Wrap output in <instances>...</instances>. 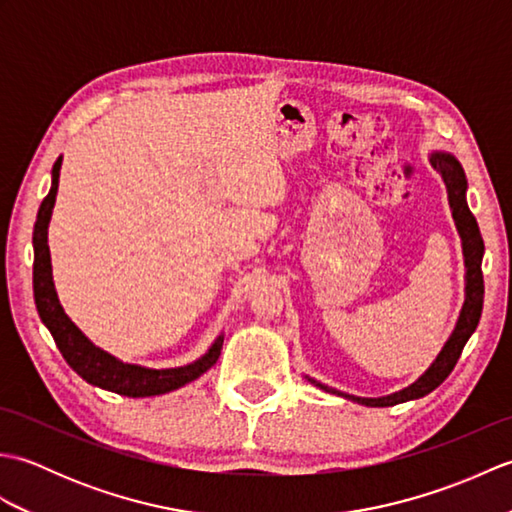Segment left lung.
Listing matches in <instances>:
<instances>
[{
  "label": "left lung",
  "instance_id": "obj_1",
  "mask_svg": "<svg viewBox=\"0 0 512 512\" xmlns=\"http://www.w3.org/2000/svg\"><path fill=\"white\" fill-rule=\"evenodd\" d=\"M431 165L440 173L444 180V187H447L453 220H455V224H458V231L462 237V248H464L466 299H464L458 325H455V330L449 336V341L444 343L442 352L438 354V358L433 361V365L427 369V372H424L416 380V383H411L409 387L396 391V394L383 396V398H358V396H350V394H341V391H336L332 387H325V385L317 383V380H310V383L321 387L323 391L345 396V398L361 402V405H367V407H391V405H400V402L427 396L438 385H442L444 378L453 372V367H455V363H458L466 341L471 339V334L475 332L477 323H480L482 306H484V275H482L484 239L480 233V226H477V220L469 211V204H466L464 171H462L458 160H455L451 154H442V151L431 154Z\"/></svg>",
  "mask_w": 512,
  "mask_h": 512
}]
</instances>
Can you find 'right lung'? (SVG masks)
Returning a JSON list of instances; mask_svg holds the SVG:
<instances>
[{"mask_svg":"<svg viewBox=\"0 0 512 512\" xmlns=\"http://www.w3.org/2000/svg\"><path fill=\"white\" fill-rule=\"evenodd\" d=\"M59 169H61V158H57V162H54L52 167V187L39 206L35 233H32V246H35L32 288H35V303H37L39 317L43 323H46V328L50 330L52 339L57 343L65 361H68V365L83 380H88L90 385H96L101 389L114 391V394L129 396V398L167 394V391H173L191 383L195 378H200L206 369H211L217 358H220L224 336H217V341L211 345V350L191 365L173 367V369H147V367L121 363L112 354L99 350V347L88 341V336L76 328L68 314L63 312L57 290H54L50 248H48V222L52 215L54 200H57Z\"/></svg>","mask_w":512,"mask_h":512,"instance_id":"obj_1","label":"right lung"}]
</instances>
